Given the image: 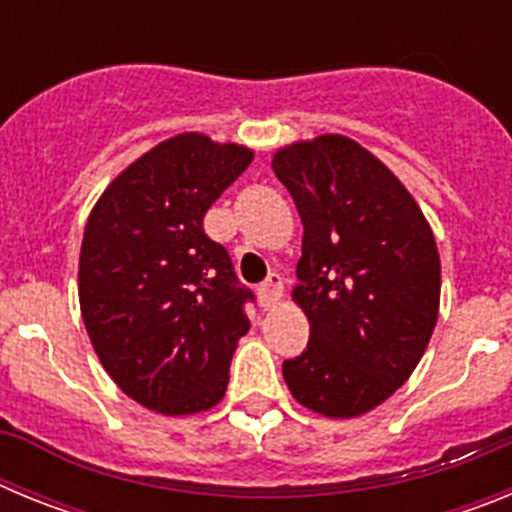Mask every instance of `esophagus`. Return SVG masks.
<instances>
[{
    "label": "esophagus",
    "mask_w": 512,
    "mask_h": 512,
    "mask_svg": "<svg viewBox=\"0 0 512 512\" xmlns=\"http://www.w3.org/2000/svg\"><path fill=\"white\" fill-rule=\"evenodd\" d=\"M282 289H284L282 277H279L277 271H271L269 279H266V282L261 284V287H259V300H261V307H264V310H269V307L277 305L279 297H282Z\"/></svg>",
    "instance_id": "obj_1"
}]
</instances>
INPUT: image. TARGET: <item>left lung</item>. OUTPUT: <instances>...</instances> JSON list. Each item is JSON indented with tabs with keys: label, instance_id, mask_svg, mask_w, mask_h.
Returning a JSON list of instances; mask_svg holds the SVG:
<instances>
[{
	"label": "left lung",
	"instance_id": "left-lung-1",
	"mask_svg": "<svg viewBox=\"0 0 512 512\" xmlns=\"http://www.w3.org/2000/svg\"><path fill=\"white\" fill-rule=\"evenodd\" d=\"M271 169L302 220L292 300L310 341L282 364L300 405L356 418L408 382L431 341L441 259L413 194L346 135H320L274 153Z\"/></svg>",
	"mask_w": 512,
	"mask_h": 512
}]
</instances>
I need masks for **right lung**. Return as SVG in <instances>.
I'll list each match as a JSON object with an SVG mask.
<instances>
[{
    "instance_id": "right-lung-1",
    "label": "right lung",
    "mask_w": 512,
    "mask_h": 512,
    "mask_svg": "<svg viewBox=\"0 0 512 512\" xmlns=\"http://www.w3.org/2000/svg\"><path fill=\"white\" fill-rule=\"evenodd\" d=\"M251 161L246 146L174 135L122 171L89 215L81 318L104 372L143 408L189 415L223 400L253 292L202 220Z\"/></svg>"
}]
</instances>
